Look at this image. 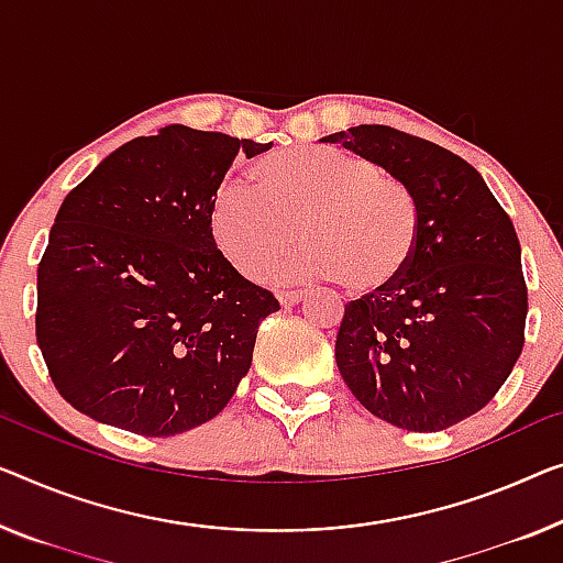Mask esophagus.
<instances>
[{"label": "esophagus", "instance_id": "1", "mask_svg": "<svg viewBox=\"0 0 563 563\" xmlns=\"http://www.w3.org/2000/svg\"><path fill=\"white\" fill-rule=\"evenodd\" d=\"M303 290H278V300L283 306H296L298 300H303Z\"/></svg>", "mask_w": 563, "mask_h": 563}]
</instances>
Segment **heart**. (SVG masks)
I'll return each mask as SVG.
<instances>
[{
	"instance_id": "heart-1",
	"label": "heart",
	"mask_w": 563,
	"mask_h": 563,
	"mask_svg": "<svg viewBox=\"0 0 563 563\" xmlns=\"http://www.w3.org/2000/svg\"><path fill=\"white\" fill-rule=\"evenodd\" d=\"M247 181L220 187L212 234L222 255L260 275L292 245H308L271 278H329L354 296H382L412 263L419 214L379 166L331 148H280L257 158Z\"/></svg>"
}]
</instances>
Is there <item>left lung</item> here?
Returning <instances> with one entry per match:
<instances>
[{"label": "left lung", "instance_id": "8db88e82", "mask_svg": "<svg viewBox=\"0 0 563 563\" xmlns=\"http://www.w3.org/2000/svg\"><path fill=\"white\" fill-rule=\"evenodd\" d=\"M321 141L382 166L419 214L405 278L346 306L339 372L384 422L448 430L481 412L521 356L528 290L514 222L483 176L432 141L366 123Z\"/></svg>", "mask_w": 563, "mask_h": 563}]
</instances>
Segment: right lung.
<instances>
[{
  "label": "right lung",
  "mask_w": 563,
  "mask_h": 563,
  "mask_svg": "<svg viewBox=\"0 0 563 563\" xmlns=\"http://www.w3.org/2000/svg\"><path fill=\"white\" fill-rule=\"evenodd\" d=\"M273 144L172 123L115 148L60 205L37 267V346L67 405L146 438L228 407L271 290L217 250L212 201Z\"/></svg>",
  "instance_id": "right-lung-1"
}]
</instances>
